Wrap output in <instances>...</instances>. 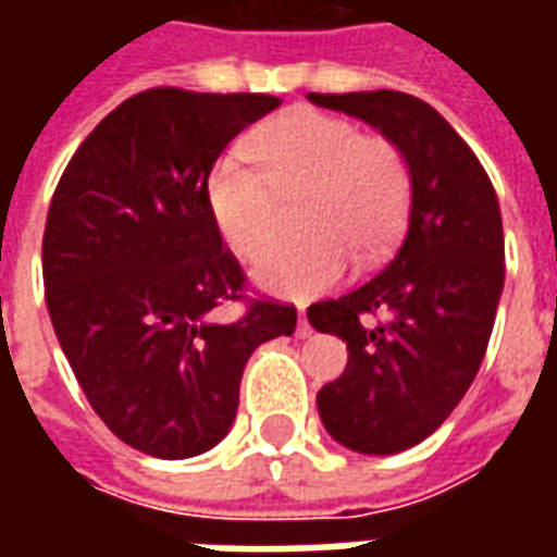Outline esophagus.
<instances>
[{"instance_id":"esophagus-1","label":"esophagus","mask_w":557,"mask_h":557,"mask_svg":"<svg viewBox=\"0 0 557 557\" xmlns=\"http://www.w3.org/2000/svg\"><path fill=\"white\" fill-rule=\"evenodd\" d=\"M298 334H301V337H307V334H310V322H307V313H304V307H301V313H298Z\"/></svg>"}]
</instances>
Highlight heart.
Here are the masks:
<instances>
[{
    "instance_id": "obj_1",
    "label": "heart",
    "mask_w": 557,
    "mask_h": 557,
    "mask_svg": "<svg viewBox=\"0 0 557 557\" xmlns=\"http://www.w3.org/2000/svg\"><path fill=\"white\" fill-rule=\"evenodd\" d=\"M226 151L208 172V208L220 235L244 259L277 238L280 199L298 202L304 242L268 253L256 280L286 298H307L343 274L346 253L367 268L385 259L406 226L411 166L394 139L363 134L343 115L295 110Z\"/></svg>"
}]
</instances>
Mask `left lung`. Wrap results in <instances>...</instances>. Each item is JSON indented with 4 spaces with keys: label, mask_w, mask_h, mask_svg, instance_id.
Returning <instances> with one entry per match:
<instances>
[{
    "label": "left lung",
    "mask_w": 557,
    "mask_h": 557,
    "mask_svg": "<svg viewBox=\"0 0 557 557\" xmlns=\"http://www.w3.org/2000/svg\"><path fill=\"white\" fill-rule=\"evenodd\" d=\"M310 101L379 127L411 166L397 253L307 310L315 331L349 349L343 375L315 397L325 430L358 454H399L442 426L486 355L504 289L498 196L466 139L414 95L310 91Z\"/></svg>",
    "instance_id": "1"
}]
</instances>
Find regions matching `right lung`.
I'll list each match as a JSON object with an SVG mask.
<instances>
[{
	"label": "right lung",
	"mask_w": 557,
	"mask_h": 557,
	"mask_svg": "<svg viewBox=\"0 0 557 557\" xmlns=\"http://www.w3.org/2000/svg\"><path fill=\"white\" fill-rule=\"evenodd\" d=\"M271 95L158 86L83 139L44 226V298L95 414L158 459L230 432L247 358L292 337L295 304L250 289L208 208V172ZM220 306H238L232 323Z\"/></svg>",
	"instance_id": "add662e5"
}]
</instances>
